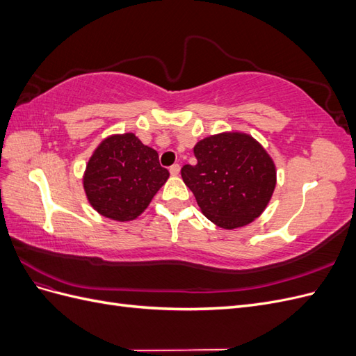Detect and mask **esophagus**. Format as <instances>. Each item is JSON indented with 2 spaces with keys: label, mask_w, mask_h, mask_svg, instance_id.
<instances>
[{
  "label": "esophagus",
  "mask_w": 356,
  "mask_h": 356,
  "mask_svg": "<svg viewBox=\"0 0 356 356\" xmlns=\"http://www.w3.org/2000/svg\"><path fill=\"white\" fill-rule=\"evenodd\" d=\"M179 169H181V166H179L178 163H175V165H172V166L169 168V172H170V175H178V174H179Z\"/></svg>",
  "instance_id": "obj_1"
}]
</instances>
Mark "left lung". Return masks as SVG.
Listing matches in <instances>:
<instances>
[{
  "label": "left lung",
  "instance_id": "1",
  "mask_svg": "<svg viewBox=\"0 0 356 356\" xmlns=\"http://www.w3.org/2000/svg\"><path fill=\"white\" fill-rule=\"evenodd\" d=\"M197 163L181 177L204 217L233 230L260 217L276 187V166L263 145L243 132H222L195 145Z\"/></svg>",
  "mask_w": 356,
  "mask_h": 356
}]
</instances>
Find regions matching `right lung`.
<instances>
[{"label": "right lung", "instance_id": "right-lung-1", "mask_svg": "<svg viewBox=\"0 0 356 356\" xmlns=\"http://www.w3.org/2000/svg\"><path fill=\"white\" fill-rule=\"evenodd\" d=\"M169 178L159 154L135 134L111 135L96 147L83 175L92 208L114 221H132L141 215Z\"/></svg>", "mask_w": 356, "mask_h": 356}]
</instances>
